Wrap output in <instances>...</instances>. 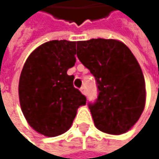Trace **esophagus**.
<instances>
[{
  "mask_svg": "<svg viewBox=\"0 0 159 159\" xmlns=\"http://www.w3.org/2000/svg\"><path fill=\"white\" fill-rule=\"evenodd\" d=\"M80 90H81V92L84 94V95H86L87 94V92H86V89H85V87H82L81 89H80Z\"/></svg>",
  "mask_w": 159,
  "mask_h": 159,
  "instance_id": "34e87169",
  "label": "esophagus"
}]
</instances>
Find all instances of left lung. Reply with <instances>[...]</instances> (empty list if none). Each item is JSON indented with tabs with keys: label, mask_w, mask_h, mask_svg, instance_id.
Listing matches in <instances>:
<instances>
[{
	"label": "left lung",
	"mask_w": 159,
	"mask_h": 159,
	"mask_svg": "<svg viewBox=\"0 0 159 159\" xmlns=\"http://www.w3.org/2000/svg\"><path fill=\"white\" fill-rule=\"evenodd\" d=\"M77 57L96 80L98 97L89 103L95 126L111 135L128 131L146 98L144 76L132 52L119 40L92 39L77 42Z\"/></svg>",
	"instance_id": "obj_1"
}]
</instances>
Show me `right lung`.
I'll return each mask as SVG.
<instances>
[{"instance_id": "obj_1", "label": "right lung", "mask_w": 159, "mask_h": 159, "mask_svg": "<svg viewBox=\"0 0 159 159\" xmlns=\"http://www.w3.org/2000/svg\"><path fill=\"white\" fill-rule=\"evenodd\" d=\"M76 42L48 41L34 51L20 73L19 97L22 113L37 132L59 136L70 129L77 108L87 98L73 87L67 70L75 64Z\"/></svg>"}]
</instances>
